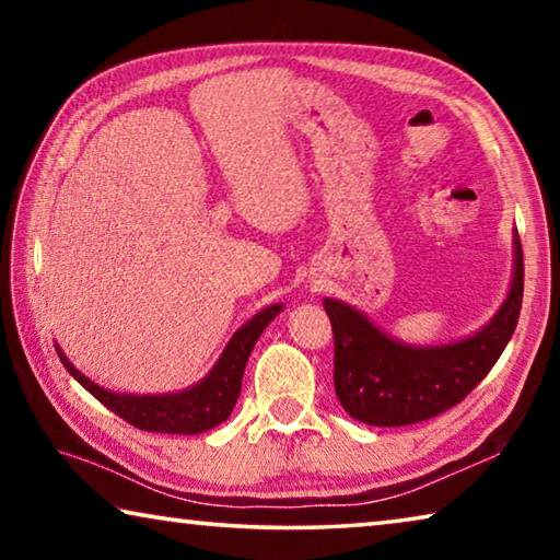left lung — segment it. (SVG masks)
<instances>
[{"label":"left lung","mask_w":560,"mask_h":560,"mask_svg":"<svg viewBox=\"0 0 560 560\" xmlns=\"http://www.w3.org/2000/svg\"><path fill=\"white\" fill-rule=\"evenodd\" d=\"M524 299V252L514 236V279L497 316L447 346H405L343 301L324 299L334 326V385L343 410L375 428L438 417L485 381L514 336Z\"/></svg>","instance_id":"8db88e82"}]
</instances>
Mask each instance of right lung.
<instances>
[{
	"label": "right lung",
	"mask_w": 560,
	"mask_h": 560,
	"mask_svg": "<svg viewBox=\"0 0 560 560\" xmlns=\"http://www.w3.org/2000/svg\"><path fill=\"white\" fill-rule=\"evenodd\" d=\"M281 303H273L259 311L257 316L236 330L224 353L217 360L210 375L202 377L200 383L187 387L183 393L170 395H118L106 387L89 381L86 375L75 371L69 363V358L56 348L66 371L79 381L86 390L103 402L108 410L116 412L122 420L130 422L132 428L145 432H165V434H200L222 424L232 415L236 397L242 390V375L246 360L254 343L264 334L273 318L281 314Z\"/></svg>",
	"instance_id": "1"
}]
</instances>
